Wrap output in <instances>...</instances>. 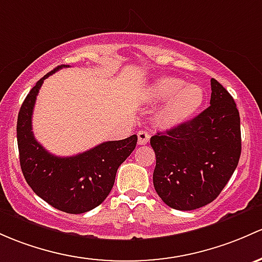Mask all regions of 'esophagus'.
Listing matches in <instances>:
<instances>
[{"label": "esophagus", "instance_id": "obj_1", "mask_svg": "<svg viewBox=\"0 0 262 262\" xmlns=\"http://www.w3.org/2000/svg\"><path fill=\"white\" fill-rule=\"evenodd\" d=\"M149 139H150V134L148 133V132L140 130L138 133V144L139 145L147 144V143L149 142Z\"/></svg>", "mask_w": 262, "mask_h": 262}]
</instances>
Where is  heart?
Returning a JSON list of instances; mask_svg holds the SVG:
<instances>
[{
  "label": "heart",
  "instance_id": "obj_1",
  "mask_svg": "<svg viewBox=\"0 0 262 262\" xmlns=\"http://www.w3.org/2000/svg\"><path fill=\"white\" fill-rule=\"evenodd\" d=\"M150 96L154 100H168L159 112V122L166 126H174L193 117L205 100L202 88L186 84L180 78L157 79L150 86Z\"/></svg>",
  "mask_w": 262,
  "mask_h": 262
}]
</instances>
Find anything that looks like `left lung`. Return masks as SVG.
I'll use <instances>...</instances> for the list:
<instances>
[{"label":"left lung","mask_w":262,"mask_h":262,"mask_svg":"<svg viewBox=\"0 0 262 262\" xmlns=\"http://www.w3.org/2000/svg\"><path fill=\"white\" fill-rule=\"evenodd\" d=\"M210 106L192 120L150 138L153 184L174 210L192 211L216 200L241 156L240 113L230 93L211 79Z\"/></svg>","instance_id":"1"}]
</instances>
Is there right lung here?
Masks as SVG:
<instances>
[{
    "instance_id": "add662e5",
    "label": "right lung",
    "mask_w": 262,
    "mask_h": 262,
    "mask_svg": "<svg viewBox=\"0 0 262 262\" xmlns=\"http://www.w3.org/2000/svg\"><path fill=\"white\" fill-rule=\"evenodd\" d=\"M46 74L30 90L17 118L20 164L27 184L38 197L66 213H84L98 207L112 191L120 164L137 145L136 134L122 140L104 142L73 157L49 153L32 133V112L41 85L59 69Z\"/></svg>"
}]
</instances>
